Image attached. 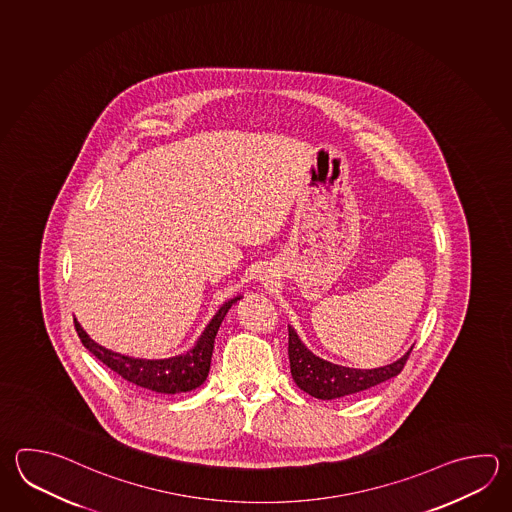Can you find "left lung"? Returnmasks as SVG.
Returning <instances> with one entry per match:
<instances>
[{
    "mask_svg": "<svg viewBox=\"0 0 512 512\" xmlns=\"http://www.w3.org/2000/svg\"><path fill=\"white\" fill-rule=\"evenodd\" d=\"M409 351L400 360L392 361L378 369H352L323 360L309 351L296 331L289 327V361H291L292 380L301 391L311 394L318 400H336L345 396H354L358 392L367 391L374 385L391 380L400 374L405 361L411 354Z\"/></svg>",
    "mask_w": 512,
    "mask_h": 512,
    "instance_id": "8db88e82",
    "label": "left lung"
}]
</instances>
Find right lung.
I'll return each mask as SVG.
<instances>
[{"label":"right lung","mask_w":512,"mask_h":512,"mask_svg":"<svg viewBox=\"0 0 512 512\" xmlns=\"http://www.w3.org/2000/svg\"><path fill=\"white\" fill-rule=\"evenodd\" d=\"M241 298L243 296H236L221 305L189 351L165 360H143V358H131V356H123L120 352L109 351L91 340L89 334L81 329L78 321L74 320V325L81 343L123 380L145 391L158 392V394H181V392L198 389L201 383L207 380L209 369H211L214 338L218 334L221 321L227 316L232 305Z\"/></svg>","instance_id":"add662e5"}]
</instances>
